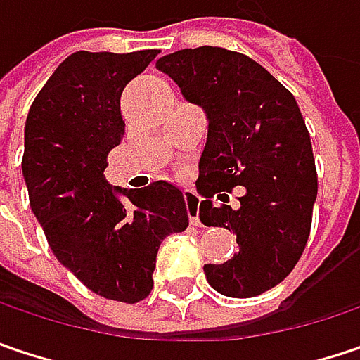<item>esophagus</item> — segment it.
Segmentation results:
<instances>
[{
  "mask_svg": "<svg viewBox=\"0 0 360 360\" xmlns=\"http://www.w3.org/2000/svg\"><path fill=\"white\" fill-rule=\"evenodd\" d=\"M183 198H185V203H187V212H189V222H191V226H201L200 198H198V193L191 191V189H185L183 191Z\"/></svg>",
  "mask_w": 360,
  "mask_h": 360,
  "instance_id": "34e87169",
  "label": "esophagus"
}]
</instances>
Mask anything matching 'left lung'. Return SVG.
Listing matches in <instances>:
<instances>
[{"label": "left lung", "instance_id": "obj_1", "mask_svg": "<svg viewBox=\"0 0 360 360\" xmlns=\"http://www.w3.org/2000/svg\"><path fill=\"white\" fill-rule=\"evenodd\" d=\"M157 69L207 116L195 181L200 220L236 234L238 252L205 264L207 283L228 297H255L281 283L306 248L318 175L311 140L295 97L257 60L218 46L185 49ZM245 187L238 208L224 202ZM216 195L224 202L213 203Z\"/></svg>", "mask_w": 360, "mask_h": 360}]
</instances>
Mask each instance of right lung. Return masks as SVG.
I'll return each instance as SVG.
<instances>
[{"label":"right lung","mask_w":360,"mask_h":360,"mask_svg":"<svg viewBox=\"0 0 360 360\" xmlns=\"http://www.w3.org/2000/svg\"><path fill=\"white\" fill-rule=\"evenodd\" d=\"M157 54L67 56L34 99L24 132L22 173L54 257L87 289L124 304L150 293L162 238L189 226L175 185L128 191L103 177L124 136L122 91Z\"/></svg>","instance_id":"1"}]
</instances>
